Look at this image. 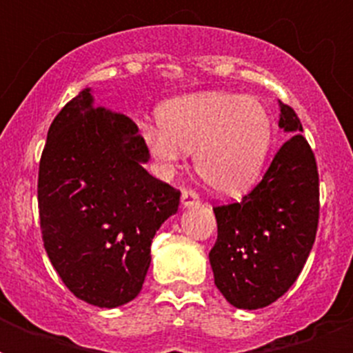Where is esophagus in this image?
<instances>
[{"mask_svg":"<svg viewBox=\"0 0 353 353\" xmlns=\"http://www.w3.org/2000/svg\"><path fill=\"white\" fill-rule=\"evenodd\" d=\"M181 205L185 207V209H188V207H194V205H199V196L194 192V190H183Z\"/></svg>","mask_w":353,"mask_h":353,"instance_id":"1","label":"esophagus"}]
</instances>
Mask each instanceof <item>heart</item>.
<instances>
[{"instance_id":"obj_1","label":"heart","mask_w":353,"mask_h":353,"mask_svg":"<svg viewBox=\"0 0 353 353\" xmlns=\"http://www.w3.org/2000/svg\"><path fill=\"white\" fill-rule=\"evenodd\" d=\"M161 128H144V143L163 177H172L194 152L198 176L225 198L249 192L273 146L274 122L252 97L203 91L163 104Z\"/></svg>"}]
</instances>
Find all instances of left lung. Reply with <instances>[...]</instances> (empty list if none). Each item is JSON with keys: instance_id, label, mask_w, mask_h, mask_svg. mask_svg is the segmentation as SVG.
Here are the masks:
<instances>
[{"instance_id": "obj_1", "label": "left lung", "mask_w": 353, "mask_h": 353, "mask_svg": "<svg viewBox=\"0 0 353 353\" xmlns=\"http://www.w3.org/2000/svg\"><path fill=\"white\" fill-rule=\"evenodd\" d=\"M279 126L291 133L262 181L236 203L216 207L218 240L209 260L227 302L258 310L299 279L319 225V172L301 119L280 102Z\"/></svg>"}]
</instances>
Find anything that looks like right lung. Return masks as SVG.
Wrapping results in <instances>:
<instances>
[{
	"instance_id": "add662e5",
	"label": "right lung",
	"mask_w": 353,
	"mask_h": 353,
	"mask_svg": "<svg viewBox=\"0 0 353 353\" xmlns=\"http://www.w3.org/2000/svg\"><path fill=\"white\" fill-rule=\"evenodd\" d=\"M137 124L95 106L85 88L47 132L38 172L43 247L77 299L117 307L143 290L155 232L181 192L144 170Z\"/></svg>"
}]
</instances>
